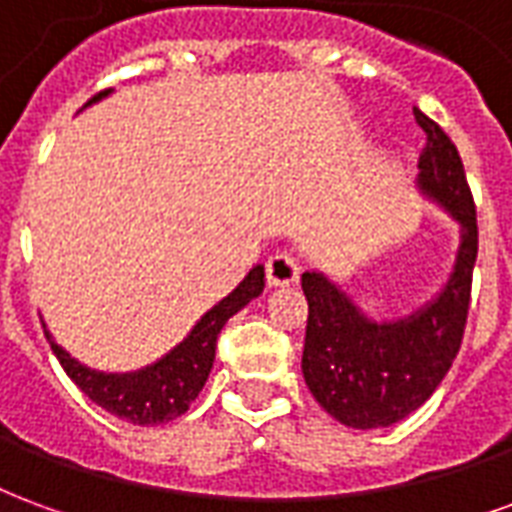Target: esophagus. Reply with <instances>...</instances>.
Instances as JSON below:
<instances>
[{
  "label": "esophagus",
  "mask_w": 512,
  "mask_h": 512,
  "mask_svg": "<svg viewBox=\"0 0 512 512\" xmlns=\"http://www.w3.org/2000/svg\"><path fill=\"white\" fill-rule=\"evenodd\" d=\"M301 274V266L299 260L293 255H288V252H277V255L268 257L266 263V279L268 285H293L296 279H299Z\"/></svg>",
  "instance_id": "34e87169"
}]
</instances>
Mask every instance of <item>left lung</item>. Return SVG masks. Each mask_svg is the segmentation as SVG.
I'll list each match as a JSON object with an SVG mask.
<instances>
[{"instance_id":"obj_1","label":"left lung","mask_w":512,"mask_h":512,"mask_svg":"<svg viewBox=\"0 0 512 512\" xmlns=\"http://www.w3.org/2000/svg\"><path fill=\"white\" fill-rule=\"evenodd\" d=\"M428 142L419 153V189L461 224L455 266L439 296L392 323L359 312L323 274H301L310 304L301 373L315 400L348 428H389L428 400L458 354L477 260V213L452 139L414 109Z\"/></svg>"}]
</instances>
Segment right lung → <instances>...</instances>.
<instances>
[{"label": "right lung", "mask_w": 512, "mask_h": 512, "mask_svg": "<svg viewBox=\"0 0 512 512\" xmlns=\"http://www.w3.org/2000/svg\"><path fill=\"white\" fill-rule=\"evenodd\" d=\"M109 93L112 90L93 95L87 106L101 101ZM263 288H266V271L263 266H255L227 299L202 315L183 343L175 345L167 356H161L156 365L136 370V373L90 370L82 362H76L68 351H62L60 345L54 343V337L46 332V326L43 332L54 356L65 367V373L93 403L131 425H161L189 411L191 400L200 395V389L208 381L213 356H216V337L224 329V323L238 310H244L249 301L257 299Z\"/></svg>", "instance_id": "right-lung-1"}]
</instances>
